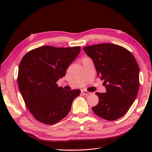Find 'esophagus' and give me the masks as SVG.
Segmentation results:
<instances>
[{"mask_svg":"<svg viewBox=\"0 0 152 152\" xmlns=\"http://www.w3.org/2000/svg\"><path fill=\"white\" fill-rule=\"evenodd\" d=\"M82 93L84 95H89L91 94V92H88V91H86V90H82Z\"/></svg>","mask_w":152,"mask_h":152,"instance_id":"obj_1","label":"esophagus"}]
</instances>
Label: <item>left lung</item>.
<instances>
[{"label": "left lung", "instance_id": "8db88e82", "mask_svg": "<svg viewBox=\"0 0 152 152\" xmlns=\"http://www.w3.org/2000/svg\"><path fill=\"white\" fill-rule=\"evenodd\" d=\"M83 51L93 60L106 93L96 92L99 103L93 112L108 121L122 117L133 104L139 88V68L129 51L118 45L103 43Z\"/></svg>", "mask_w": 152, "mask_h": 152}]
</instances>
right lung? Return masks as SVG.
<instances>
[{"label":"right lung","instance_id":"add662e5","mask_svg":"<svg viewBox=\"0 0 152 152\" xmlns=\"http://www.w3.org/2000/svg\"><path fill=\"white\" fill-rule=\"evenodd\" d=\"M80 46H44L30 51L19 66V89L28 110L45 124L59 121L69 114L73 100L81 91H66L56 82L80 52Z\"/></svg>","mask_w":152,"mask_h":152}]
</instances>
